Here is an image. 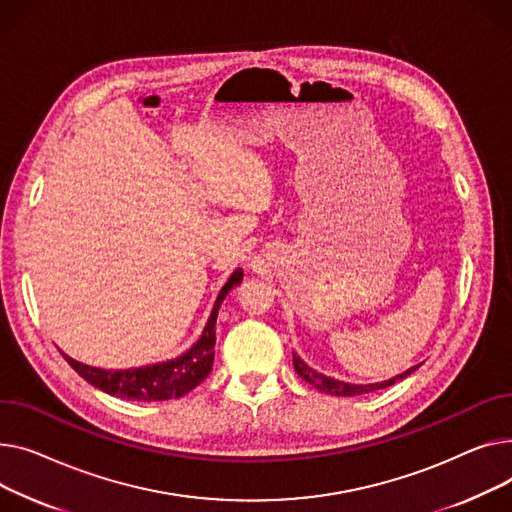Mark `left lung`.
Here are the masks:
<instances>
[{
	"mask_svg": "<svg viewBox=\"0 0 512 512\" xmlns=\"http://www.w3.org/2000/svg\"><path fill=\"white\" fill-rule=\"evenodd\" d=\"M293 368H295V372H297L299 376H302L308 384H312L314 388H318L320 393L335 395V397H355V395L372 393V390L386 388V386H390V384H395L397 380H403V378H407L409 374H413L419 366H413V368L405 370V372L399 374V376H393V378H388V380H384V382H374V384H349V382H343V380H337V378L324 376V374L312 370L297 353H293Z\"/></svg>",
	"mask_w": 512,
	"mask_h": 512,
	"instance_id": "8db88e82",
	"label": "left lung"
}]
</instances>
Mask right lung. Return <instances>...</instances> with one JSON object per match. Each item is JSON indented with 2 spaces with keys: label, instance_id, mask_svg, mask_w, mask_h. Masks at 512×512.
Listing matches in <instances>:
<instances>
[{
  "label": "right lung",
  "instance_id": "1",
  "mask_svg": "<svg viewBox=\"0 0 512 512\" xmlns=\"http://www.w3.org/2000/svg\"><path fill=\"white\" fill-rule=\"evenodd\" d=\"M244 270L235 268L233 275L227 279L223 289L219 291L213 312H210L206 326L198 341L186 349L182 355H177L167 362L159 364H146L140 368H128V370H103L86 366L82 362H76L70 355L62 353L66 362L95 388H101L103 393L128 401H167V399H179L192 388H196L213 370L215 362V324L219 316V308L223 304L225 295L242 283Z\"/></svg>",
  "mask_w": 512,
  "mask_h": 512
}]
</instances>
